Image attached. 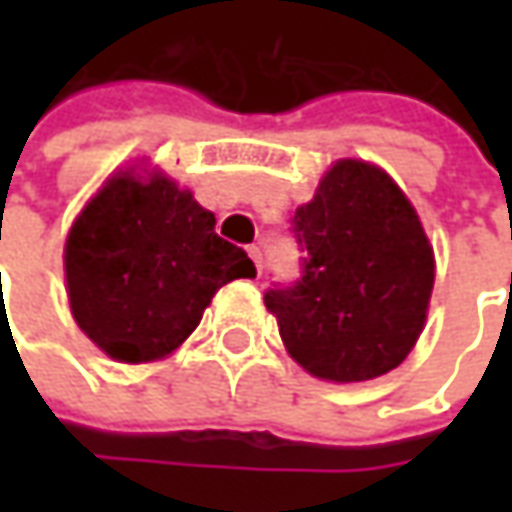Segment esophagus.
I'll list each match as a JSON object with an SVG mask.
<instances>
[{
	"instance_id": "1",
	"label": "esophagus",
	"mask_w": 512,
	"mask_h": 512,
	"mask_svg": "<svg viewBox=\"0 0 512 512\" xmlns=\"http://www.w3.org/2000/svg\"><path fill=\"white\" fill-rule=\"evenodd\" d=\"M247 256L253 259V265H256V270L262 273V250H259V247H256V245H250V247H247Z\"/></svg>"
}]
</instances>
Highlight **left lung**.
<instances>
[{"mask_svg":"<svg viewBox=\"0 0 512 512\" xmlns=\"http://www.w3.org/2000/svg\"><path fill=\"white\" fill-rule=\"evenodd\" d=\"M293 225L310 256L305 276L265 296L290 359L333 384L399 367L422 336L436 282L433 245L402 187L373 162L339 159Z\"/></svg>","mask_w":512,"mask_h":512,"instance_id":"obj_1","label":"left lung"}]
</instances>
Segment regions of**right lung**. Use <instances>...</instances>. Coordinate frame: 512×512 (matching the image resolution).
Segmentation results:
<instances>
[{
    "label": "right lung",
    "mask_w": 512,
    "mask_h": 512,
    "mask_svg": "<svg viewBox=\"0 0 512 512\" xmlns=\"http://www.w3.org/2000/svg\"><path fill=\"white\" fill-rule=\"evenodd\" d=\"M213 225L216 216L159 165L113 170L65 239L73 322L113 362L168 359L219 287L256 276L245 250Z\"/></svg>",
    "instance_id": "add662e5"
}]
</instances>
